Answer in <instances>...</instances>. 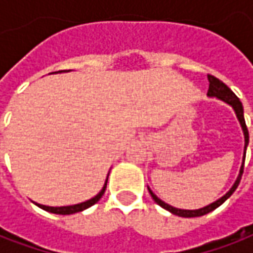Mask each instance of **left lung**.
Here are the masks:
<instances>
[{"label":"left lung","instance_id":"obj_1","mask_svg":"<svg viewBox=\"0 0 253 253\" xmlns=\"http://www.w3.org/2000/svg\"><path fill=\"white\" fill-rule=\"evenodd\" d=\"M209 92H207V95H209L210 98H218L219 101L225 102V104H228L229 107L234 110L235 112V115H237V118H238L239 125H241V128H242V132H244V141H245V146H244V156H242V165H241V169H239L238 173V177L235 180V183L232 184V187L222 196V197H219L218 200H215L214 203H211L209 206H206V207H201V209L197 210H181V209H176V207H173V206H170L168 203H165L163 200H161L153 191H152L149 187V193H151L152 199L155 200V203L156 204H159L162 209L168 210L169 212L171 214H174V215H179V217H184V218H191V217H201V215H206V214H209L211 211H214V210L219 207L224 201L227 199L231 197V194L237 190L238 187L239 181H241V177H242V173H244V162H245V155H247V146H248L249 143V133H248V128H247V124H245V118H244V107H242V102L239 101V98L234 94V92L231 91V88H229L228 85H225V84L222 83L221 80H218L217 77H214V76H209Z\"/></svg>","mask_w":253,"mask_h":253}]
</instances>
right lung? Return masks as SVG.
Returning <instances> with one entry per match:
<instances>
[{"instance_id":"right-lung-1","label":"right lung","mask_w":253,"mask_h":253,"mask_svg":"<svg viewBox=\"0 0 253 253\" xmlns=\"http://www.w3.org/2000/svg\"><path fill=\"white\" fill-rule=\"evenodd\" d=\"M62 73V72H60ZM110 174V173H108ZM108 174H107V179H105V183L102 186V189L100 190L98 194H95L92 199L85 200L83 203H79V204H73V206H63V207H50V206H43V204H38L35 203L39 209L44 210V211H49V212H53V214H60V215H70V214H76V212H80V211H84L88 207L94 206L98 200L101 199L102 194L105 193V189H107V181H108Z\"/></svg>"}]
</instances>
